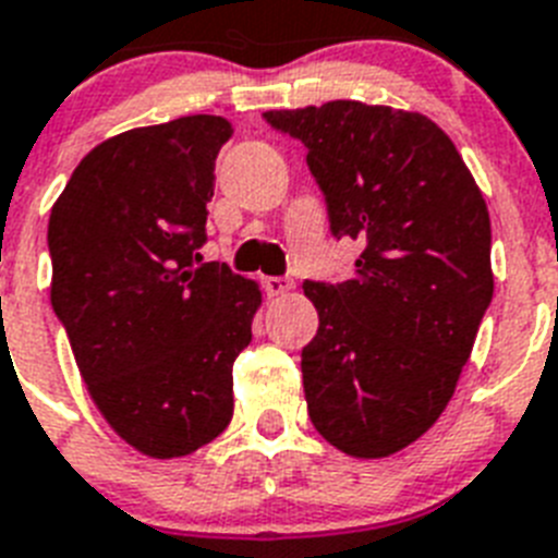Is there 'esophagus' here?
<instances>
[{
  "instance_id": "34e87169",
  "label": "esophagus",
  "mask_w": 558,
  "mask_h": 558,
  "mask_svg": "<svg viewBox=\"0 0 558 558\" xmlns=\"http://www.w3.org/2000/svg\"><path fill=\"white\" fill-rule=\"evenodd\" d=\"M262 284H265V290H268V296H284V293L293 290V282L284 279V276H265Z\"/></svg>"
}]
</instances>
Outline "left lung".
<instances>
[{
  "mask_svg": "<svg viewBox=\"0 0 558 558\" xmlns=\"http://www.w3.org/2000/svg\"><path fill=\"white\" fill-rule=\"evenodd\" d=\"M305 142L333 236L365 251L342 284L305 282L319 330L302 351L313 427L342 453L385 459L448 408L494 299L490 216L439 124L336 99L268 110Z\"/></svg>",
  "mask_w": 558,
  "mask_h": 558,
  "instance_id": "obj_1",
  "label": "left lung"
}]
</instances>
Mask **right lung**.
<instances>
[{
    "label": "right lung",
    "mask_w": 558,
    "mask_h": 558,
    "mask_svg": "<svg viewBox=\"0 0 558 558\" xmlns=\"http://www.w3.org/2000/svg\"><path fill=\"white\" fill-rule=\"evenodd\" d=\"M228 119L182 117L96 145L50 207L57 311L87 393L150 459L214 441L262 305L253 279L199 259Z\"/></svg>",
    "instance_id": "add662e5"
}]
</instances>
